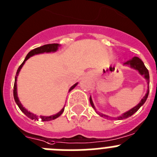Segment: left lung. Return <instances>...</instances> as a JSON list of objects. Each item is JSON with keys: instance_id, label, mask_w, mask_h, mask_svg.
Listing matches in <instances>:
<instances>
[{"instance_id": "1", "label": "left lung", "mask_w": 157, "mask_h": 157, "mask_svg": "<svg viewBox=\"0 0 157 157\" xmlns=\"http://www.w3.org/2000/svg\"><path fill=\"white\" fill-rule=\"evenodd\" d=\"M124 64H128V65H130L132 67H133V68L138 70V71H139V72L142 75H144L145 78H146V79L148 81V83L149 82V71H148V69L146 68V66H145V64H144V63L142 62V61L141 60V59H139L138 57H134L132 59V60H130V61H127L126 63H124ZM149 88H148L147 93H146V96H145L142 99V100L140 101V103H139L137 106H136L135 107H133L132 109H131L130 110H128V111H127L126 113H124V114H122L121 116H120V117H117V119H119V120L125 119V118H128V117H131L132 114H134V113H136V112L137 111V110H139L141 107H142V105L144 104V103L146 102V100H147L148 95H149ZM90 103H91V106L93 107V108H94V110H96V109H95L94 104H93V100H92L91 97L90 98ZM100 116H102V117H108L107 116H105V115H103V114H100Z\"/></svg>"}]
</instances>
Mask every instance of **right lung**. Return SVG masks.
<instances>
[{
  "mask_svg": "<svg viewBox=\"0 0 157 157\" xmlns=\"http://www.w3.org/2000/svg\"><path fill=\"white\" fill-rule=\"evenodd\" d=\"M58 47H60V44H46V45L42 46V47H37V48H35V49H33V50H32L31 51H30V52L27 54V56L25 57V60H24V61L21 63V65L19 66V67L18 68V71H17V72H16V76H15V84H14V90H13L14 98H15V102H16V103L18 104V107H19L20 110H21L23 113H25L27 117H29V118H31L32 120H39V119H41V121H49L54 120V119H56L57 117H58L59 116H61V113L64 112V108H63L62 110L59 112V113H57V114L53 115V116H49V117H46V116H40V117H37L36 115H35V114H33V113H30V112H29L26 109H25L24 107H22V105L21 104V103H20L19 100H18V95H17V77H18V73H19V71H20V70H21V67H22L23 64H25V61H26V60H28L30 57L35 55V54H42V53H45V52L46 53L54 52V51H56V50L58 49ZM77 84L78 83H75L74 86H71V88H70V90H69V92L71 91V90H72L73 89H74L75 87L77 86Z\"/></svg>",
  "mask_w": 157,
  "mask_h": 157,
  "instance_id": "obj_1",
  "label": "right lung"
}]
</instances>
